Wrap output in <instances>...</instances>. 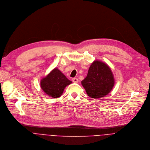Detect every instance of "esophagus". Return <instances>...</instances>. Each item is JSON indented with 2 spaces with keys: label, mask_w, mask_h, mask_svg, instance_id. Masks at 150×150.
I'll list each match as a JSON object with an SVG mask.
<instances>
[{
  "label": "esophagus",
  "mask_w": 150,
  "mask_h": 150,
  "mask_svg": "<svg viewBox=\"0 0 150 150\" xmlns=\"http://www.w3.org/2000/svg\"><path fill=\"white\" fill-rule=\"evenodd\" d=\"M72 81L74 83H78L79 82V79L77 78H73Z\"/></svg>",
  "instance_id": "34e87169"
}]
</instances>
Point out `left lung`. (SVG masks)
Returning <instances> with one entry per match:
<instances>
[{"label":"left lung","mask_w":150,"mask_h":150,"mask_svg":"<svg viewBox=\"0 0 150 150\" xmlns=\"http://www.w3.org/2000/svg\"><path fill=\"white\" fill-rule=\"evenodd\" d=\"M81 84L89 97L99 99L110 93L115 80L110 67L105 63L95 60L90 66Z\"/></svg>","instance_id":"8db88e82"}]
</instances>
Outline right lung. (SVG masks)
I'll use <instances>...</instances> for the list:
<instances>
[{
  "instance_id": "1",
  "label": "right lung",
  "mask_w": 150,
  "mask_h": 150,
  "mask_svg": "<svg viewBox=\"0 0 150 150\" xmlns=\"http://www.w3.org/2000/svg\"><path fill=\"white\" fill-rule=\"evenodd\" d=\"M71 83L57 68H55L41 79L40 86L47 95L58 98L62 95L65 87Z\"/></svg>"
}]
</instances>
